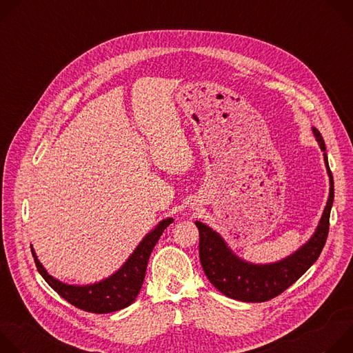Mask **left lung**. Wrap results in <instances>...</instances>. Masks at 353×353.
<instances>
[{
  "label": "left lung",
  "mask_w": 353,
  "mask_h": 353,
  "mask_svg": "<svg viewBox=\"0 0 353 353\" xmlns=\"http://www.w3.org/2000/svg\"><path fill=\"white\" fill-rule=\"evenodd\" d=\"M313 134L323 150L330 177V195L313 236L293 254L271 264H253L237 257L222 236L196 221L199 230V261L210 282L225 296L247 303H261L281 294L293 285L320 257L330 229L334 203V179L328 166L325 143L317 128Z\"/></svg>",
  "instance_id": "left-lung-1"
}]
</instances>
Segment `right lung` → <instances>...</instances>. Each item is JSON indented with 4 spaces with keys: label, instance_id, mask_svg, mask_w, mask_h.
I'll use <instances>...</instances> for the list:
<instances>
[{
    "label": "right lung",
    "instance_id": "add662e5",
    "mask_svg": "<svg viewBox=\"0 0 353 353\" xmlns=\"http://www.w3.org/2000/svg\"><path fill=\"white\" fill-rule=\"evenodd\" d=\"M173 222V218L161 221L154 230H150L137 245L128 260L109 278L92 285H68L50 275L37 260L34 250L32 254L37 271L44 281L52 286L63 299L72 306L96 314H106L130 306L137 299L146 272L150 253L162 236L163 230ZM32 247V245H30Z\"/></svg>",
    "mask_w": 353,
    "mask_h": 353
}]
</instances>
